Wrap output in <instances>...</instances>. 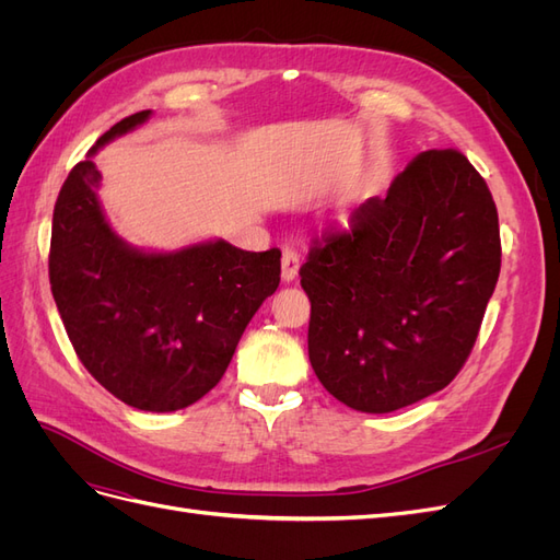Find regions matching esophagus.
Returning a JSON list of instances; mask_svg holds the SVG:
<instances>
[{
    "label": "esophagus",
    "mask_w": 560,
    "mask_h": 560,
    "mask_svg": "<svg viewBox=\"0 0 560 560\" xmlns=\"http://www.w3.org/2000/svg\"><path fill=\"white\" fill-rule=\"evenodd\" d=\"M299 273V254L294 249H282V280L292 282Z\"/></svg>",
    "instance_id": "obj_1"
}]
</instances>
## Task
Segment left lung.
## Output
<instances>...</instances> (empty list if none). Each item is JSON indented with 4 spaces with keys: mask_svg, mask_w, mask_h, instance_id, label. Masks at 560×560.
I'll return each mask as SVG.
<instances>
[{
    "mask_svg": "<svg viewBox=\"0 0 560 560\" xmlns=\"http://www.w3.org/2000/svg\"><path fill=\"white\" fill-rule=\"evenodd\" d=\"M500 257L483 177L460 151H422L385 198L329 224L299 270L319 383L362 413L444 389L477 341Z\"/></svg>",
    "mask_w": 560,
    "mask_h": 560,
    "instance_id": "1",
    "label": "left lung"
}]
</instances>
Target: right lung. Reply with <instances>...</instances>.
<instances>
[{
	"mask_svg": "<svg viewBox=\"0 0 560 560\" xmlns=\"http://www.w3.org/2000/svg\"><path fill=\"white\" fill-rule=\"evenodd\" d=\"M126 116L67 175L54 210L48 278L81 364L140 411H179L222 381L245 327L280 284V249L208 241L144 252L118 238L91 156L142 126Z\"/></svg>",
	"mask_w": 560,
	"mask_h": 560,
	"instance_id": "add662e5",
	"label": "right lung"
}]
</instances>
